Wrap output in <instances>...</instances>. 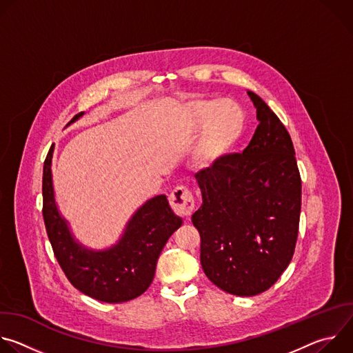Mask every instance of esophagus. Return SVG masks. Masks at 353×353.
<instances>
[{"instance_id":"obj_1","label":"esophagus","mask_w":353,"mask_h":353,"mask_svg":"<svg viewBox=\"0 0 353 353\" xmlns=\"http://www.w3.org/2000/svg\"><path fill=\"white\" fill-rule=\"evenodd\" d=\"M169 203L170 207L173 208V211L183 216V218H188L191 216L194 208H195V201L194 196L191 194V191L187 187H176L170 195H169Z\"/></svg>"}]
</instances>
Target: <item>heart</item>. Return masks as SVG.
<instances>
[{
    "label": "heart",
    "mask_w": 353,
    "mask_h": 353,
    "mask_svg": "<svg viewBox=\"0 0 353 353\" xmlns=\"http://www.w3.org/2000/svg\"><path fill=\"white\" fill-rule=\"evenodd\" d=\"M184 116L192 128L203 125L196 161L211 166L236 148L245 130V113L232 99L195 97L184 106Z\"/></svg>",
    "instance_id": "obj_1"
}]
</instances>
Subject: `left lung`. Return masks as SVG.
I'll return each instance as SVG.
<instances>
[{
	"label": "left lung",
	"mask_w": 353,
	"mask_h": 353,
	"mask_svg": "<svg viewBox=\"0 0 353 353\" xmlns=\"http://www.w3.org/2000/svg\"><path fill=\"white\" fill-rule=\"evenodd\" d=\"M260 124L243 154L195 174L203 205L191 216L208 279L237 296L270 289L289 265L299 233L301 179L290 135L254 92Z\"/></svg>",
	"instance_id": "left-lung-1"
}]
</instances>
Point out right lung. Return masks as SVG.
Wrapping results in <instances>:
<instances>
[{"label": "right lung", "instance_id": "add662e5", "mask_svg": "<svg viewBox=\"0 0 353 353\" xmlns=\"http://www.w3.org/2000/svg\"><path fill=\"white\" fill-rule=\"evenodd\" d=\"M83 112L75 114L74 123ZM53 146L43 166V219L54 256L68 281L82 293L106 303H121L142 294L152 283L166 241L183 221L172 211L166 195H158L134 214L123 237L105 251L77 243L59 214L52 180Z\"/></svg>", "mask_w": 353, "mask_h": 353}]
</instances>
